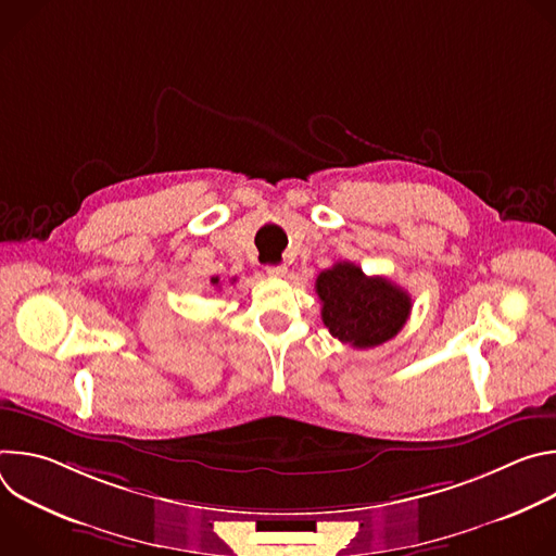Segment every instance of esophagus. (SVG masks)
I'll use <instances>...</instances> for the list:
<instances>
[{
    "label": "esophagus",
    "mask_w": 556,
    "mask_h": 556,
    "mask_svg": "<svg viewBox=\"0 0 556 556\" xmlns=\"http://www.w3.org/2000/svg\"><path fill=\"white\" fill-rule=\"evenodd\" d=\"M266 273H268L270 277H286L288 268H286L283 264H279V266H266Z\"/></svg>",
    "instance_id": "obj_1"
}]
</instances>
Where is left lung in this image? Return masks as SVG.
I'll list each match as a JSON object with an SVG mask.
<instances>
[{
    "instance_id": "8db88e82",
    "label": "left lung",
    "mask_w": 556,
    "mask_h": 556,
    "mask_svg": "<svg viewBox=\"0 0 556 556\" xmlns=\"http://www.w3.org/2000/svg\"><path fill=\"white\" fill-rule=\"evenodd\" d=\"M314 288L330 334L356 350L387 343L409 319L412 296L401 286L384 277H367L350 262L324 270Z\"/></svg>"
}]
</instances>
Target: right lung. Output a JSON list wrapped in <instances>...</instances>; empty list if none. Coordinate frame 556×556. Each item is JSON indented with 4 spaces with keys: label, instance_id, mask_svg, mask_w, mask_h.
I'll return each mask as SVG.
<instances>
[{
    "label": "right lung",
    "instance_id": "right-lung-1",
    "mask_svg": "<svg viewBox=\"0 0 556 556\" xmlns=\"http://www.w3.org/2000/svg\"><path fill=\"white\" fill-rule=\"evenodd\" d=\"M211 283H213V286H217V283H219V279H217V277H213V279H211Z\"/></svg>",
    "mask_w": 556,
    "mask_h": 556
}]
</instances>
